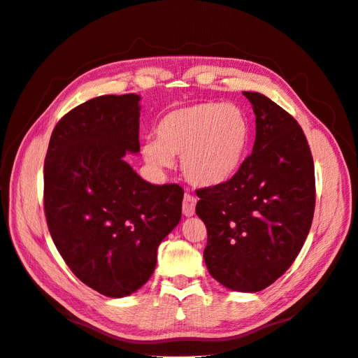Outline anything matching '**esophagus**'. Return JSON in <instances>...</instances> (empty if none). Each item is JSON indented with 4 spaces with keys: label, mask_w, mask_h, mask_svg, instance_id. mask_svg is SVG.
I'll use <instances>...</instances> for the list:
<instances>
[{
    "label": "esophagus",
    "mask_w": 358,
    "mask_h": 358,
    "mask_svg": "<svg viewBox=\"0 0 358 358\" xmlns=\"http://www.w3.org/2000/svg\"><path fill=\"white\" fill-rule=\"evenodd\" d=\"M196 204L197 200L196 197L189 196V194H185V197H183V203H182V212L185 216H192L196 213Z\"/></svg>",
    "instance_id": "obj_1"
}]
</instances>
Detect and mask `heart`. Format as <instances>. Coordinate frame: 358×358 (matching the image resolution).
<instances>
[{"instance_id": "1", "label": "heart", "mask_w": 358, "mask_h": 358, "mask_svg": "<svg viewBox=\"0 0 358 358\" xmlns=\"http://www.w3.org/2000/svg\"><path fill=\"white\" fill-rule=\"evenodd\" d=\"M157 140H146L142 155L155 171L173 167L180 155V170L196 187L210 188L231 179L241 169L251 143V124L233 104L200 103L179 107L161 117Z\"/></svg>"}]
</instances>
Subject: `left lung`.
I'll list each match as a JSON object with an SVG mask.
<instances>
[{
  "instance_id": "1",
  "label": "left lung",
  "mask_w": 358,
  "mask_h": 358,
  "mask_svg": "<svg viewBox=\"0 0 358 358\" xmlns=\"http://www.w3.org/2000/svg\"><path fill=\"white\" fill-rule=\"evenodd\" d=\"M243 95L255 113V142L236 175L199 189L208 229L204 263L221 285L257 292L282 276L305 243L315 209V171L300 125L266 95Z\"/></svg>"
}]
</instances>
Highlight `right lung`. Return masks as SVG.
Returning <instances> with one entry per match:
<instances>
[{
  "mask_svg": "<svg viewBox=\"0 0 358 358\" xmlns=\"http://www.w3.org/2000/svg\"><path fill=\"white\" fill-rule=\"evenodd\" d=\"M140 109L137 94L74 107L53 128L45 161L53 243L83 284L113 299L148 282L182 215L179 185H152L125 161L140 152Z\"/></svg>",
  "mask_w": 358,
  "mask_h": 358,
  "instance_id": "obj_1",
  "label": "right lung"
}]
</instances>
